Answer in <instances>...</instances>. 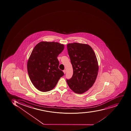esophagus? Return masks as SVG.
I'll return each mask as SVG.
<instances>
[{
  "mask_svg": "<svg viewBox=\"0 0 131 131\" xmlns=\"http://www.w3.org/2000/svg\"><path fill=\"white\" fill-rule=\"evenodd\" d=\"M63 72H64V74H65L66 73V71L65 70H64V71H63Z\"/></svg>",
  "mask_w": 131,
  "mask_h": 131,
  "instance_id": "34e87169",
  "label": "esophagus"
}]
</instances>
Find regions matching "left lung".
<instances>
[{"label": "left lung", "instance_id": "1", "mask_svg": "<svg viewBox=\"0 0 131 131\" xmlns=\"http://www.w3.org/2000/svg\"><path fill=\"white\" fill-rule=\"evenodd\" d=\"M73 75L67 82L71 90L82 94L92 86L97 77L99 66L95 53L87 44L74 42L67 45Z\"/></svg>", "mask_w": 131, "mask_h": 131}]
</instances>
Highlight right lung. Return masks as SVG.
Listing matches in <instances>:
<instances>
[{"instance_id":"obj_1","label":"right lung","mask_w":131,"mask_h":131,"mask_svg":"<svg viewBox=\"0 0 131 131\" xmlns=\"http://www.w3.org/2000/svg\"><path fill=\"white\" fill-rule=\"evenodd\" d=\"M64 47L57 42L42 41L32 50L28 60L27 71L30 81L39 91L51 90L64 75L63 71L58 68L57 57Z\"/></svg>"}]
</instances>
